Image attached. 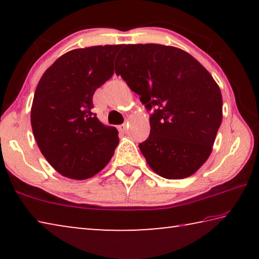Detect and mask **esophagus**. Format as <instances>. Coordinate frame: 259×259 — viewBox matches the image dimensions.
<instances>
[{"mask_svg":"<svg viewBox=\"0 0 259 259\" xmlns=\"http://www.w3.org/2000/svg\"><path fill=\"white\" fill-rule=\"evenodd\" d=\"M117 128H119V130L121 131V133H125L126 129H128V124L123 123V124H121V125L117 126Z\"/></svg>","mask_w":259,"mask_h":259,"instance_id":"esophagus-1","label":"esophagus"}]
</instances>
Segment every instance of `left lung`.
<instances>
[{
    "mask_svg": "<svg viewBox=\"0 0 259 259\" xmlns=\"http://www.w3.org/2000/svg\"><path fill=\"white\" fill-rule=\"evenodd\" d=\"M115 73L140 96L151 133L139 150L153 171L183 179L198 171L212 152L223 120V98L216 81L188 52L176 47L124 45Z\"/></svg>",
    "mask_w": 259,
    "mask_h": 259,
    "instance_id": "8db88e82",
    "label": "left lung"
}]
</instances>
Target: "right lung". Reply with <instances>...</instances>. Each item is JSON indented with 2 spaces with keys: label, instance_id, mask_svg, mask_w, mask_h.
<instances>
[{
  "label": "right lung",
  "instance_id": "1",
  "mask_svg": "<svg viewBox=\"0 0 259 259\" xmlns=\"http://www.w3.org/2000/svg\"><path fill=\"white\" fill-rule=\"evenodd\" d=\"M122 45L74 49L43 73L30 108L33 135L43 156L61 176L83 181L105 168L119 144L115 126L91 112L93 96L114 74Z\"/></svg>",
  "mask_w": 259,
  "mask_h": 259
}]
</instances>
